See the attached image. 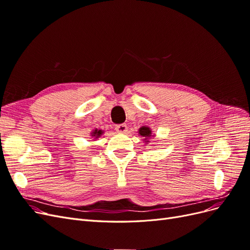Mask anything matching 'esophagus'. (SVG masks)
<instances>
[{
  "label": "esophagus",
  "instance_id": "obj_1",
  "mask_svg": "<svg viewBox=\"0 0 250 250\" xmlns=\"http://www.w3.org/2000/svg\"><path fill=\"white\" fill-rule=\"evenodd\" d=\"M116 130L121 133H125L127 131V125L126 124H119L116 126Z\"/></svg>",
  "mask_w": 250,
  "mask_h": 250
}]
</instances>
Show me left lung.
Returning a JSON list of instances; mask_svg holds the SVG:
<instances>
[{"mask_svg":"<svg viewBox=\"0 0 250 250\" xmlns=\"http://www.w3.org/2000/svg\"><path fill=\"white\" fill-rule=\"evenodd\" d=\"M139 134L141 137H143V141L146 143V145L148 143H150V139H152L155 137V134L152 133V130H151V128L148 126H142L140 129H139Z\"/></svg>","mask_w":250,"mask_h":250,"instance_id":"8db88e82","label":"left lung"}]
</instances>
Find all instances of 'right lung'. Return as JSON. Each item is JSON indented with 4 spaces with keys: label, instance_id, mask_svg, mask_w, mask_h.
Returning <instances> with one entry per match:
<instances>
[{
    "label": "right lung",
    "instance_id": "add662e5",
    "mask_svg": "<svg viewBox=\"0 0 250 250\" xmlns=\"http://www.w3.org/2000/svg\"><path fill=\"white\" fill-rule=\"evenodd\" d=\"M103 130H101V129H97V128H95V129L90 132V137L92 138H94V140H96V139H98V138H100L101 135L103 134Z\"/></svg>",
    "mask_w": 250,
    "mask_h": 250
}]
</instances>
